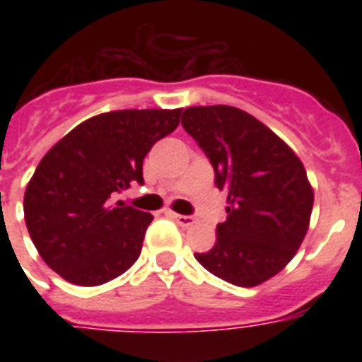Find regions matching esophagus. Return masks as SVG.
Instances as JSON below:
<instances>
[{
    "mask_svg": "<svg viewBox=\"0 0 362 362\" xmlns=\"http://www.w3.org/2000/svg\"><path fill=\"white\" fill-rule=\"evenodd\" d=\"M169 216H170V218H173V220L176 221V223H180L182 227H189V226H193V221H195V218H193V216L176 214V212H169Z\"/></svg>",
    "mask_w": 362,
    "mask_h": 362,
    "instance_id": "esophagus-1",
    "label": "esophagus"
}]
</instances>
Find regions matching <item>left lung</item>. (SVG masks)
I'll list each match as a JSON object with an SVG mask.
<instances>
[{
    "mask_svg": "<svg viewBox=\"0 0 362 362\" xmlns=\"http://www.w3.org/2000/svg\"><path fill=\"white\" fill-rule=\"evenodd\" d=\"M182 127L209 158L229 203L214 246L195 259L233 286L263 284L291 261L308 231L314 192L300 159L257 118L229 105L189 107Z\"/></svg>",
    "mask_w": 362,
    "mask_h": 362,
    "instance_id": "obj_1",
    "label": "left lung"
}]
</instances>
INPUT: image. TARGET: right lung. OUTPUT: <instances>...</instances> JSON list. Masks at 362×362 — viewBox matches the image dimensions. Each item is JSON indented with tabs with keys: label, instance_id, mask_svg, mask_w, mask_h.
Listing matches in <instances>:
<instances>
[{
	"label": "right lung",
	"instance_id": "add662e5",
	"mask_svg": "<svg viewBox=\"0 0 362 362\" xmlns=\"http://www.w3.org/2000/svg\"><path fill=\"white\" fill-rule=\"evenodd\" d=\"M182 109L115 110L78 124L37 165L24 195L30 237L45 263L75 286L124 274L152 214L115 197L144 184L142 159L178 127Z\"/></svg>",
	"mask_w": 362,
	"mask_h": 362
}]
</instances>
